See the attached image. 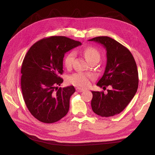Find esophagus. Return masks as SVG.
<instances>
[{"mask_svg":"<svg viewBox=\"0 0 155 155\" xmlns=\"http://www.w3.org/2000/svg\"><path fill=\"white\" fill-rule=\"evenodd\" d=\"M76 91L78 92H81L85 91V90H84V89H83V88H79V87H77V88H76Z\"/></svg>","mask_w":155,"mask_h":155,"instance_id":"obj_1","label":"esophagus"}]
</instances>
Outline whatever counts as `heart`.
Returning <instances> with one entry per match:
<instances>
[{
	"label": "heart",
	"instance_id": "b5f03b06",
	"mask_svg": "<svg viewBox=\"0 0 155 155\" xmlns=\"http://www.w3.org/2000/svg\"><path fill=\"white\" fill-rule=\"evenodd\" d=\"M83 54L87 61L90 63L94 60H97L99 61L100 59V53L96 48L88 46L83 50ZM76 53L75 51H72L69 52L64 58V63L67 68H70L73 64L75 58ZM93 79L92 75L84 73V72H77L73 74L70 76L68 78V81L72 85L79 87H87L90 85L91 80Z\"/></svg>",
	"mask_w": 155,
	"mask_h": 155
}]
</instances>
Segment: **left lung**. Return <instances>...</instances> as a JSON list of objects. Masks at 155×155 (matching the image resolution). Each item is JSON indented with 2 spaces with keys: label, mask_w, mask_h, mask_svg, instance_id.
Masks as SVG:
<instances>
[{
  "label": "left lung",
  "mask_w": 155,
  "mask_h": 155,
  "mask_svg": "<svg viewBox=\"0 0 155 155\" xmlns=\"http://www.w3.org/2000/svg\"><path fill=\"white\" fill-rule=\"evenodd\" d=\"M88 41L101 44L107 51L105 72L96 85L104 89L109 85L112 87L107 94L92 91V109L102 117L113 116L125 109L137 91V64L130 51L109 37H97Z\"/></svg>",
  "instance_id": "obj_1"
}]
</instances>
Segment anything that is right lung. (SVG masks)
<instances>
[{
	"instance_id": "right-lung-1",
	"label": "right lung",
	"mask_w": 155,
	"mask_h": 155,
	"mask_svg": "<svg viewBox=\"0 0 155 155\" xmlns=\"http://www.w3.org/2000/svg\"><path fill=\"white\" fill-rule=\"evenodd\" d=\"M81 45L79 41L64 36H51L33 45L21 67V89L28 109L41 122L59 121L69 110L74 86L60 87L63 79L64 54Z\"/></svg>"
}]
</instances>
